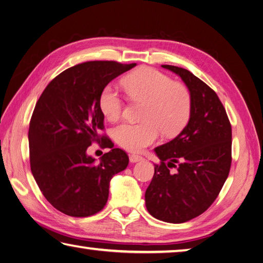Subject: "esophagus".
<instances>
[{"mask_svg": "<svg viewBox=\"0 0 263 263\" xmlns=\"http://www.w3.org/2000/svg\"><path fill=\"white\" fill-rule=\"evenodd\" d=\"M129 160H130V162H132V163H135V162L142 161V160H144V159H143V157H141V155H137V154H130V155H129Z\"/></svg>", "mask_w": 263, "mask_h": 263, "instance_id": "obj_1", "label": "esophagus"}]
</instances>
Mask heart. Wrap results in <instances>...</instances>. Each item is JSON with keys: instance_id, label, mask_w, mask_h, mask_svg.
Instances as JSON below:
<instances>
[{"instance_id": "1", "label": "heart", "mask_w": 263, "mask_h": 263, "mask_svg": "<svg viewBox=\"0 0 263 263\" xmlns=\"http://www.w3.org/2000/svg\"><path fill=\"white\" fill-rule=\"evenodd\" d=\"M128 96L145 102L142 122H124L112 130L118 145L132 152H141L165 135L179 133L190 119L192 99L185 85L173 82L167 74L153 68H141L124 79ZM124 100L114 84L105 86L100 95V109L106 119L116 121L124 110Z\"/></svg>"}]
</instances>
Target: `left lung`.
<instances>
[{
  "instance_id": "left-lung-1",
  "label": "left lung",
  "mask_w": 263,
  "mask_h": 263,
  "mask_svg": "<svg viewBox=\"0 0 263 263\" xmlns=\"http://www.w3.org/2000/svg\"><path fill=\"white\" fill-rule=\"evenodd\" d=\"M190 90V120L173 141L154 148L160 159L145 192L151 216L181 223L200 216L217 199L232 164V126L213 89L184 68L161 66ZM169 167H176L171 173Z\"/></svg>"
}]
</instances>
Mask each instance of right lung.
<instances>
[{"label": "right lung", "instance_id": "right-lung-1", "mask_svg": "<svg viewBox=\"0 0 263 263\" xmlns=\"http://www.w3.org/2000/svg\"><path fill=\"white\" fill-rule=\"evenodd\" d=\"M135 66L116 61L77 64L58 74L37 101L28 132L31 174L45 199L67 216L89 217L101 211L112 177L127 168V153L114 148L108 137H101L110 151L100 162L87 148L104 128L102 90Z\"/></svg>", "mask_w": 263, "mask_h": 263}]
</instances>
